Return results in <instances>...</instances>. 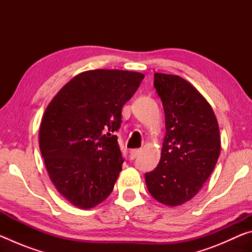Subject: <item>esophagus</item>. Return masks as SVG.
<instances>
[{
  "label": "esophagus",
  "mask_w": 252,
  "mask_h": 252,
  "mask_svg": "<svg viewBox=\"0 0 252 252\" xmlns=\"http://www.w3.org/2000/svg\"><path fill=\"white\" fill-rule=\"evenodd\" d=\"M139 152H140L139 149H132V150H130V159H132V160L135 159V158L138 157Z\"/></svg>",
  "instance_id": "esophagus-1"
}]
</instances>
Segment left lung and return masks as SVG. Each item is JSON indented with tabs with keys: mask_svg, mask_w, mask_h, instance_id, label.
<instances>
[{
	"mask_svg": "<svg viewBox=\"0 0 252 252\" xmlns=\"http://www.w3.org/2000/svg\"><path fill=\"white\" fill-rule=\"evenodd\" d=\"M165 117V136L158 167L146 173L157 201L176 207L192 199L210 177L220 155L215 112L192 84L179 75L155 73Z\"/></svg>",
	"mask_w": 252,
	"mask_h": 252,
	"instance_id": "8db88e82",
	"label": "left lung"
}]
</instances>
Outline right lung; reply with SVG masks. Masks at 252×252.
Here are the masks:
<instances>
[{"mask_svg":"<svg viewBox=\"0 0 252 252\" xmlns=\"http://www.w3.org/2000/svg\"><path fill=\"white\" fill-rule=\"evenodd\" d=\"M143 78L132 71H85L46 108L40 150L51 181L73 206L91 209L112 192L123 163L116 135L122 108Z\"/></svg>","mask_w":252,"mask_h":252,"instance_id":"obj_1","label":"right lung"}]
</instances>
